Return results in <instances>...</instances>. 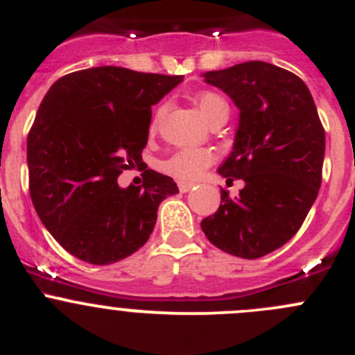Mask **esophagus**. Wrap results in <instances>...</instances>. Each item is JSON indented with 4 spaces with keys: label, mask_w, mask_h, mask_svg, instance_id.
I'll use <instances>...</instances> for the list:
<instances>
[{
    "label": "esophagus",
    "mask_w": 355,
    "mask_h": 355,
    "mask_svg": "<svg viewBox=\"0 0 355 355\" xmlns=\"http://www.w3.org/2000/svg\"><path fill=\"white\" fill-rule=\"evenodd\" d=\"M192 187H194L192 182H178V189H180V192H189Z\"/></svg>",
    "instance_id": "1"
}]
</instances>
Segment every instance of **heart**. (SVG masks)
I'll use <instances>...</instances> for the list:
<instances>
[{"label":"heart","mask_w":355,"mask_h":355,"mask_svg":"<svg viewBox=\"0 0 355 355\" xmlns=\"http://www.w3.org/2000/svg\"><path fill=\"white\" fill-rule=\"evenodd\" d=\"M198 106L200 113L204 114L209 123L220 120V118H228V105L220 94L213 91H206L202 94L198 96ZM166 105H159L155 111V116L151 121V130L155 132L159 125L161 116H163ZM214 163V155L213 151L206 148H182L177 149L173 155H170L166 159L161 163L166 173L173 175L175 178H180V180H196L202 175V171L206 168H209Z\"/></svg>","instance_id":"obj_1"}]
</instances>
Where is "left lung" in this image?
Returning <instances> with one entry per match:
<instances>
[{
    "label": "left lung",
    "mask_w": 355,
    "mask_h": 355,
    "mask_svg": "<svg viewBox=\"0 0 355 355\" xmlns=\"http://www.w3.org/2000/svg\"><path fill=\"white\" fill-rule=\"evenodd\" d=\"M241 110L232 155L220 166L227 184L244 180L237 198L221 189L218 211L200 221L223 252L257 259L299 232L323 180L324 128L307 85L264 62L204 73Z\"/></svg>",
    "instance_id": "1"
}]
</instances>
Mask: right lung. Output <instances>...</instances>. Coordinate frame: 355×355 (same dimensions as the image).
Here are the masks:
<instances>
[{
	"mask_svg": "<svg viewBox=\"0 0 355 355\" xmlns=\"http://www.w3.org/2000/svg\"><path fill=\"white\" fill-rule=\"evenodd\" d=\"M182 75L98 67L63 75L27 135L28 191L49 234L91 264L125 259L148 242L173 178L144 170L142 185L118 187L142 163L153 111ZM148 168V164H146Z\"/></svg>",
	"mask_w": 355,
	"mask_h": 355,
	"instance_id": "right-lung-1",
	"label": "right lung"
}]
</instances>
